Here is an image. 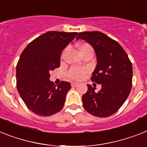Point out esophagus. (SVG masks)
I'll list each match as a JSON object with an SVG mask.
<instances>
[{"label": "esophagus", "instance_id": "esophagus-1", "mask_svg": "<svg viewBox=\"0 0 147 147\" xmlns=\"http://www.w3.org/2000/svg\"><path fill=\"white\" fill-rule=\"evenodd\" d=\"M78 84V82H71V87H76V86H77Z\"/></svg>", "mask_w": 147, "mask_h": 147}]
</instances>
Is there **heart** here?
Listing matches in <instances>:
<instances>
[{"label":"heart","instance_id":"obj_1","mask_svg":"<svg viewBox=\"0 0 147 147\" xmlns=\"http://www.w3.org/2000/svg\"><path fill=\"white\" fill-rule=\"evenodd\" d=\"M78 51H79V53H81L82 57L84 55L87 54L88 53H94V49H93L92 46L88 43H82V44H80L78 46ZM65 51L66 50H64L62 53L61 57L63 58L64 55H65ZM89 72V69L88 68H78V67H72L71 69H70L69 70L67 73V76L70 79L76 80V81H80V80L83 79L84 77H85L88 73Z\"/></svg>","mask_w":147,"mask_h":147}]
</instances>
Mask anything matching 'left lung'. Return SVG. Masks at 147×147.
<instances>
[{"label":"left lung","instance_id":"8db88e82","mask_svg":"<svg viewBox=\"0 0 147 147\" xmlns=\"http://www.w3.org/2000/svg\"><path fill=\"white\" fill-rule=\"evenodd\" d=\"M79 38L89 43L96 52L97 65L91 81L102 86L96 92L88 84V91L82 96L83 106L94 116H110L121 108L131 92V62L121 45L102 32H80L76 38Z\"/></svg>","mask_w":147,"mask_h":147}]
</instances>
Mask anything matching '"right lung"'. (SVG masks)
Listing matches in <instances>:
<instances>
[{
	"mask_svg": "<svg viewBox=\"0 0 147 147\" xmlns=\"http://www.w3.org/2000/svg\"><path fill=\"white\" fill-rule=\"evenodd\" d=\"M77 32H47L24 49L16 65V88L27 108L40 116H50L61 110L69 82L56 87L49 80L50 71L60 66L62 51Z\"/></svg>",
	"mask_w": 147,
	"mask_h": 147,
	"instance_id": "1",
	"label": "right lung"
}]
</instances>
